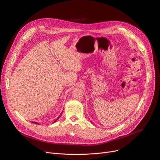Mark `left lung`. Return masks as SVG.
I'll return each mask as SVG.
<instances>
[{
    "instance_id": "8db88e82",
    "label": "left lung",
    "mask_w": 160,
    "mask_h": 160,
    "mask_svg": "<svg viewBox=\"0 0 160 160\" xmlns=\"http://www.w3.org/2000/svg\"><path fill=\"white\" fill-rule=\"evenodd\" d=\"M91 123H92V121H91Z\"/></svg>"
}]
</instances>
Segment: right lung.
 I'll list each match as a JSON object with an SVG mask.
<instances>
[{"instance_id":"1","label":"right lung","mask_w":160,"mask_h":160,"mask_svg":"<svg viewBox=\"0 0 160 160\" xmlns=\"http://www.w3.org/2000/svg\"><path fill=\"white\" fill-rule=\"evenodd\" d=\"M62 113H61V114H60V116H59V117H58V118H57V119H56V120H55V121H54V122H56V121H57V120H58V119H59V118H60V116H61V115H62ZM33 123H35V124H38V125H39V123H37V122H35V121H33Z\"/></svg>"}]
</instances>
